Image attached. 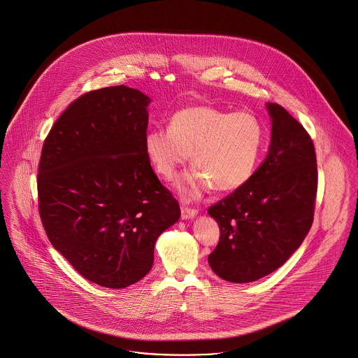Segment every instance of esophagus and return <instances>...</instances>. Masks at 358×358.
I'll list each match as a JSON object with an SVG mask.
<instances>
[{"mask_svg": "<svg viewBox=\"0 0 358 358\" xmlns=\"http://www.w3.org/2000/svg\"><path fill=\"white\" fill-rule=\"evenodd\" d=\"M197 215V209L194 208H190L187 205H181V217L182 219H192Z\"/></svg>", "mask_w": 358, "mask_h": 358, "instance_id": "esophagus-1", "label": "esophagus"}]
</instances>
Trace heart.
Here are the masks:
<instances>
[{
    "label": "heart",
    "mask_w": 358,
    "mask_h": 358,
    "mask_svg": "<svg viewBox=\"0 0 358 358\" xmlns=\"http://www.w3.org/2000/svg\"><path fill=\"white\" fill-rule=\"evenodd\" d=\"M264 143V127L250 111L229 113L213 106H190L176 114L169 129H152L145 152L158 174L171 180L190 157L193 169L177 182L185 200L213 187L234 192L254 176Z\"/></svg>",
    "instance_id": "1"
}]
</instances>
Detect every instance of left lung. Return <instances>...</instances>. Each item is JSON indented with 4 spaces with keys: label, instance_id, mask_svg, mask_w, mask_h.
I'll return each mask as SVG.
<instances>
[{
    "label": "left lung",
    "instance_id": "left-lung-1",
    "mask_svg": "<svg viewBox=\"0 0 358 358\" xmlns=\"http://www.w3.org/2000/svg\"><path fill=\"white\" fill-rule=\"evenodd\" d=\"M271 145L251 180L212 206L220 227L208 256L224 280L250 283L278 270L306 238L314 219L318 187L317 157L305 127L276 103Z\"/></svg>",
    "mask_w": 358,
    "mask_h": 358
}]
</instances>
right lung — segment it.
Here are the masks:
<instances>
[{"label": "right lung", "mask_w": 358, "mask_h": 358, "mask_svg": "<svg viewBox=\"0 0 358 358\" xmlns=\"http://www.w3.org/2000/svg\"><path fill=\"white\" fill-rule=\"evenodd\" d=\"M149 103L123 85L87 92L55 122L38 162V212L52 245L107 289L149 273L157 238L180 219L145 152Z\"/></svg>", "instance_id": "obj_1"}]
</instances>
